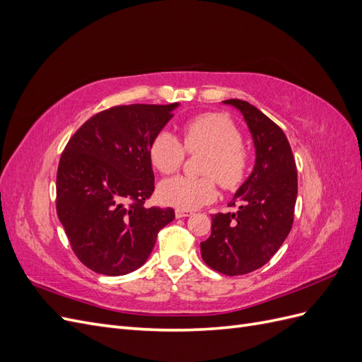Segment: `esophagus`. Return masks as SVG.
Segmentation results:
<instances>
[{"mask_svg": "<svg viewBox=\"0 0 362 362\" xmlns=\"http://www.w3.org/2000/svg\"><path fill=\"white\" fill-rule=\"evenodd\" d=\"M193 213L192 211H189V210H177L175 211V216H177L178 218H181V217H189V216H192Z\"/></svg>", "mask_w": 362, "mask_h": 362, "instance_id": "1", "label": "esophagus"}]
</instances>
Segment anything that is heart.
Returning <instances> with one entry per match:
<instances>
[{"label":"heart","mask_w":362,"mask_h":362,"mask_svg":"<svg viewBox=\"0 0 362 362\" xmlns=\"http://www.w3.org/2000/svg\"><path fill=\"white\" fill-rule=\"evenodd\" d=\"M182 141L170 131L161 129L152 139L149 158L158 172L169 175L181 168L189 152L204 151L201 173L205 177L193 178L177 175L158 184L157 194L161 202L194 210L217 196L216 180L225 189H235L243 182L249 169V154L240 145L242 134L229 117L221 113H204L182 127Z\"/></svg>","instance_id":"b5f03b06"}]
</instances>
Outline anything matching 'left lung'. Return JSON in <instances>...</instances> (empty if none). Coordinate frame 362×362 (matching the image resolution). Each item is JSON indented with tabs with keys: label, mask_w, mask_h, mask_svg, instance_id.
<instances>
[{
	"label": "left lung",
	"mask_w": 362,
	"mask_h": 362,
	"mask_svg": "<svg viewBox=\"0 0 362 362\" xmlns=\"http://www.w3.org/2000/svg\"><path fill=\"white\" fill-rule=\"evenodd\" d=\"M243 115L255 146V166L240 185L235 213L211 216V235L201 243L208 267L238 276L262 267L291 231L298 198V170L284 131L257 107L226 100Z\"/></svg>",
	"instance_id": "left-lung-1"
}]
</instances>
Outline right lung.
Returning a JSON list of instances; mask_svg holds the SVG:
<instances>
[{
  "instance_id": "add662e5",
  "label": "right lung",
  "mask_w": 362,
  "mask_h": 362,
  "mask_svg": "<svg viewBox=\"0 0 362 362\" xmlns=\"http://www.w3.org/2000/svg\"><path fill=\"white\" fill-rule=\"evenodd\" d=\"M180 104L117 105L69 139L57 170V216L74 254L108 276L144 266L172 208L145 206L154 192L149 146Z\"/></svg>"
}]
</instances>
